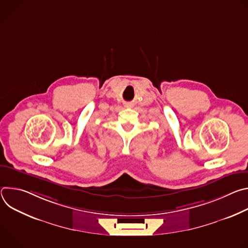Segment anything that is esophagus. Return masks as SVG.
Instances as JSON below:
<instances>
[{
    "label": "esophagus",
    "instance_id": "1",
    "mask_svg": "<svg viewBox=\"0 0 248 248\" xmlns=\"http://www.w3.org/2000/svg\"><path fill=\"white\" fill-rule=\"evenodd\" d=\"M124 106H125V108H132V107H133V104L128 102V103H125Z\"/></svg>",
    "mask_w": 248,
    "mask_h": 248
}]
</instances>
